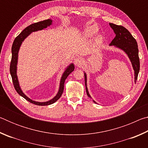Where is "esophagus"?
I'll return each mask as SVG.
<instances>
[{"instance_id": "34e87169", "label": "esophagus", "mask_w": 148, "mask_h": 148, "mask_svg": "<svg viewBox=\"0 0 148 148\" xmlns=\"http://www.w3.org/2000/svg\"><path fill=\"white\" fill-rule=\"evenodd\" d=\"M74 62L76 66H81L82 65H83V60L80 58V57H76V58H75Z\"/></svg>"}]
</instances>
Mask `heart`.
Listing matches in <instances>:
<instances>
[{
	"label": "heart",
	"instance_id": "1",
	"mask_svg": "<svg viewBox=\"0 0 148 148\" xmlns=\"http://www.w3.org/2000/svg\"><path fill=\"white\" fill-rule=\"evenodd\" d=\"M98 27L96 25H92L89 26L85 31V36L87 37H91L97 33L98 31ZM102 40V37L101 36H99L97 38V42H101Z\"/></svg>",
	"mask_w": 148,
	"mask_h": 148
}]
</instances>
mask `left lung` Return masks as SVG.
Here are the masks:
<instances>
[{
    "instance_id": "8db88e82",
    "label": "left lung",
    "mask_w": 148,
    "mask_h": 148,
    "mask_svg": "<svg viewBox=\"0 0 148 148\" xmlns=\"http://www.w3.org/2000/svg\"><path fill=\"white\" fill-rule=\"evenodd\" d=\"M110 27L114 30L116 37L110 44V46H114L117 48L123 50L129 57L131 62L132 68L134 71V82H136L138 75L140 71V60L138 57V49L136 40L130 33V32L126 28L121 25H117L114 23H109ZM85 76V86L87 96L91 98L89 93L88 89L87 87V75L84 73ZM95 103L96 102L93 101Z\"/></svg>"
}]
</instances>
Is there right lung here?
<instances>
[{"mask_svg":"<svg viewBox=\"0 0 148 148\" xmlns=\"http://www.w3.org/2000/svg\"><path fill=\"white\" fill-rule=\"evenodd\" d=\"M51 24L52 20L48 19L46 20H44V21L38 22V23H35L30 25L29 26L26 27V28L16 38H15L12 47V60L10 62V74L12 78V82H13L14 84V88L16 90L17 93H18L20 96L23 97L27 101L31 102V103L34 104L38 105V106H47V105H50L51 104H53L54 102H56L57 100L61 97L62 92H63L65 79H66V77L69 76V75L71 74L72 72H73L74 71V65L73 63H71L69 66L66 67V69H65L64 72L62 75L61 81H60L59 89L58 92H57V95L53 99L46 102H41L32 101L31 99H29L28 97H27V95L24 94V92L22 91L21 87L19 86L18 78H17V61H18L19 50L20 47H21L22 42H23L24 41V40L30 34H31L32 32L41 31V30L46 29L47 27L50 26Z\"/></svg>","mask_w":148,"mask_h":148,"instance_id":"obj_1","label":"right lung"}]
</instances>
